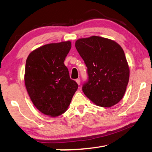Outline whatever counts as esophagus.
<instances>
[{"mask_svg":"<svg viewBox=\"0 0 152 152\" xmlns=\"http://www.w3.org/2000/svg\"><path fill=\"white\" fill-rule=\"evenodd\" d=\"M76 82H77V84H78V85H80V80L79 78L76 79Z\"/></svg>","mask_w":152,"mask_h":152,"instance_id":"1","label":"esophagus"}]
</instances>
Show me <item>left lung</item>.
Instances as JSON below:
<instances>
[{
  "instance_id": "left-lung-1",
  "label": "left lung",
  "mask_w": 152,
  "mask_h": 152,
  "mask_svg": "<svg viewBox=\"0 0 152 152\" xmlns=\"http://www.w3.org/2000/svg\"><path fill=\"white\" fill-rule=\"evenodd\" d=\"M87 67L88 80L82 91L97 106L110 107L123 99L129 79L124 51L115 41L99 36L75 43Z\"/></svg>"
}]
</instances>
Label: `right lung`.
<instances>
[{
    "label": "right lung",
    "mask_w": 152,
    "mask_h": 152,
    "mask_svg": "<svg viewBox=\"0 0 152 152\" xmlns=\"http://www.w3.org/2000/svg\"><path fill=\"white\" fill-rule=\"evenodd\" d=\"M71 47L70 41L46 44L27 58L25 86L33 104L45 115L55 117L65 113L78 89L64 64Z\"/></svg>",
    "instance_id": "add662e5"
}]
</instances>
